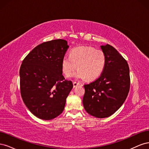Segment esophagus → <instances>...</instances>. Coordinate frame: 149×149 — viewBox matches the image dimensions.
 Masks as SVG:
<instances>
[{"mask_svg": "<svg viewBox=\"0 0 149 149\" xmlns=\"http://www.w3.org/2000/svg\"><path fill=\"white\" fill-rule=\"evenodd\" d=\"M78 85H79V83L76 82V81H74V82H73V86H74V88L77 86H78Z\"/></svg>", "mask_w": 149, "mask_h": 149, "instance_id": "obj_1", "label": "esophagus"}]
</instances>
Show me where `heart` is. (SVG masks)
I'll use <instances>...</instances> for the list:
<instances>
[{"label":"heart","instance_id":"b5f03b06","mask_svg":"<svg viewBox=\"0 0 149 149\" xmlns=\"http://www.w3.org/2000/svg\"><path fill=\"white\" fill-rule=\"evenodd\" d=\"M106 65V57L101 49L93 47L83 46L75 48L71 50L70 55H65L61 61L62 71L67 76L73 73L76 79L92 81L98 78L104 70Z\"/></svg>","mask_w":149,"mask_h":149}]
</instances>
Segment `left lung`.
<instances>
[{"label":"left lung","instance_id":"obj_1","mask_svg":"<svg viewBox=\"0 0 149 149\" xmlns=\"http://www.w3.org/2000/svg\"><path fill=\"white\" fill-rule=\"evenodd\" d=\"M106 57L104 70L97 79L84 84V109L97 118L113 114L123 105L130 89L129 67L120 54L110 45L101 46Z\"/></svg>","mask_w":149,"mask_h":149}]
</instances>
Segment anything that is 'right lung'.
I'll return each instance as SVG.
<instances>
[{
  "instance_id": "right-lung-1",
  "label": "right lung",
  "mask_w": 149,
  "mask_h": 149,
  "mask_svg": "<svg viewBox=\"0 0 149 149\" xmlns=\"http://www.w3.org/2000/svg\"><path fill=\"white\" fill-rule=\"evenodd\" d=\"M69 46L65 40L42 43L22 61L20 86L22 100L34 116L51 120L63 111L73 84L63 76L61 61Z\"/></svg>"
}]
</instances>
